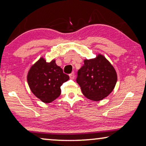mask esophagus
I'll return each instance as SVG.
<instances>
[{
  "mask_svg": "<svg viewBox=\"0 0 146 146\" xmlns=\"http://www.w3.org/2000/svg\"><path fill=\"white\" fill-rule=\"evenodd\" d=\"M69 77H70V79H73L75 78V73L72 72L71 74H69Z\"/></svg>",
  "mask_w": 146,
  "mask_h": 146,
  "instance_id": "obj_1",
  "label": "esophagus"
}]
</instances>
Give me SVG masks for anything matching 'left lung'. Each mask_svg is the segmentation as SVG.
Returning a JSON list of instances; mask_svg holds the SVG:
<instances>
[{
    "mask_svg": "<svg viewBox=\"0 0 146 146\" xmlns=\"http://www.w3.org/2000/svg\"><path fill=\"white\" fill-rule=\"evenodd\" d=\"M117 80L114 67L101 54L94 59L84 60L76 79L83 95L93 101L107 97L114 89Z\"/></svg>",
    "mask_w": 146,
    "mask_h": 146,
    "instance_id": "1",
    "label": "left lung"
}]
</instances>
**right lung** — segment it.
Masks as SVG:
<instances>
[{
    "label": "right lung",
    "mask_w": 146,
    "mask_h": 146,
    "mask_svg": "<svg viewBox=\"0 0 146 146\" xmlns=\"http://www.w3.org/2000/svg\"><path fill=\"white\" fill-rule=\"evenodd\" d=\"M55 60L48 63L41 58L31 69L27 75V82L32 92L44 103H50L60 96V86L69 80Z\"/></svg>",
    "instance_id": "right-lung-1"
}]
</instances>
